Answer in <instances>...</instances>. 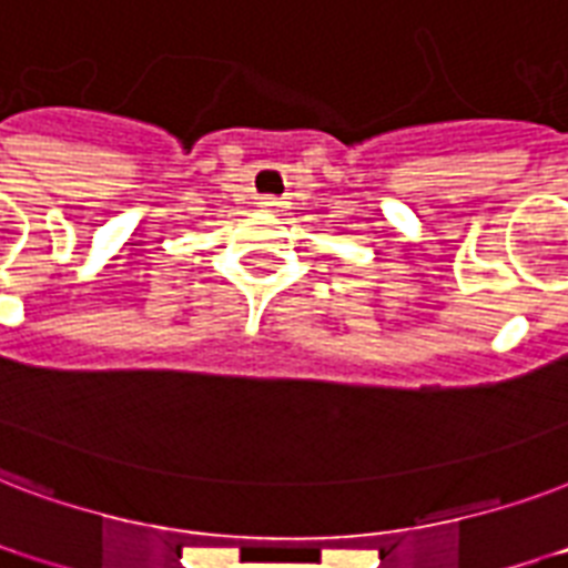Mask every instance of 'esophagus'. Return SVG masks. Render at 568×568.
I'll list each match as a JSON object with an SVG mask.
<instances>
[{
	"label": "esophagus",
	"instance_id": "esophagus-1",
	"mask_svg": "<svg viewBox=\"0 0 568 568\" xmlns=\"http://www.w3.org/2000/svg\"><path fill=\"white\" fill-rule=\"evenodd\" d=\"M261 206H266V210H281L284 201L281 197H261Z\"/></svg>",
	"mask_w": 568,
	"mask_h": 568
}]
</instances>
